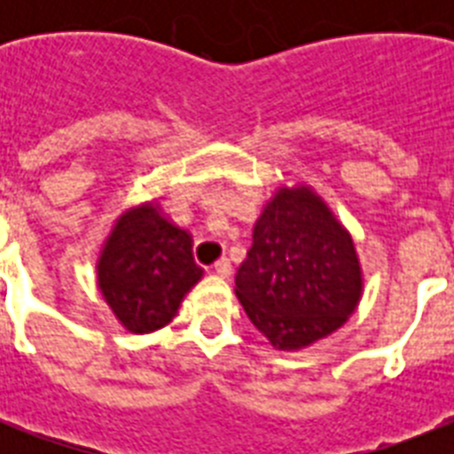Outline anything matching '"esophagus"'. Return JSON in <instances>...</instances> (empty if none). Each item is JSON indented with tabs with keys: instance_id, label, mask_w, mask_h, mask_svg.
Wrapping results in <instances>:
<instances>
[{
	"instance_id": "1",
	"label": "esophagus",
	"mask_w": 454,
	"mask_h": 454,
	"mask_svg": "<svg viewBox=\"0 0 454 454\" xmlns=\"http://www.w3.org/2000/svg\"><path fill=\"white\" fill-rule=\"evenodd\" d=\"M231 270H233V266H231L228 259H219V262L214 263V273H216L219 278H228L231 276Z\"/></svg>"
}]
</instances>
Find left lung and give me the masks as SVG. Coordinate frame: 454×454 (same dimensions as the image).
I'll return each mask as SVG.
<instances>
[{
	"label": "left lung",
	"mask_w": 454,
	"mask_h": 454,
	"mask_svg": "<svg viewBox=\"0 0 454 454\" xmlns=\"http://www.w3.org/2000/svg\"><path fill=\"white\" fill-rule=\"evenodd\" d=\"M363 287L353 235L330 205L306 184L278 185L235 276L256 330L278 351L306 348L348 320Z\"/></svg>",
	"instance_id": "obj_1"
}]
</instances>
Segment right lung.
Returning <instances> with one entry per match:
<instances>
[{
    "label": "right lung",
    "instance_id": "right-lung-1",
    "mask_svg": "<svg viewBox=\"0 0 454 454\" xmlns=\"http://www.w3.org/2000/svg\"><path fill=\"white\" fill-rule=\"evenodd\" d=\"M205 270L192 259V235L157 200L124 209L96 259V283L117 323L131 334L169 325Z\"/></svg>",
    "mask_w": 454,
    "mask_h": 454
}]
</instances>
